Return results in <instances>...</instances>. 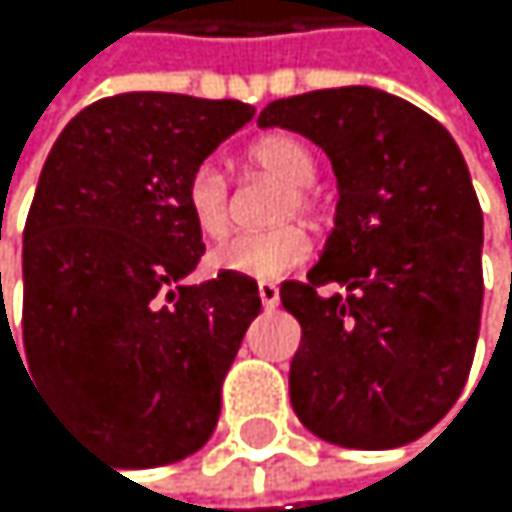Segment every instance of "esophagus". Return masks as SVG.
Wrapping results in <instances>:
<instances>
[{
	"label": "esophagus",
	"instance_id": "esophagus-1",
	"mask_svg": "<svg viewBox=\"0 0 512 512\" xmlns=\"http://www.w3.org/2000/svg\"><path fill=\"white\" fill-rule=\"evenodd\" d=\"M258 298H261L264 310H276V304H279V288L273 282H258Z\"/></svg>",
	"mask_w": 512,
	"mask_h": 512
}]
</instances>
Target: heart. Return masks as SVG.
<instances>
[{"mask_svg": "<svg viewBox=\"0 0 512 512\" xmlns=\"http://www.w3.org/2000/svg\"><path fill=\"white\" fill-rule=\"evenodd\" d=\"M248 162L264 171L267 178L285 184V196L279 205V218H313L316 196L310 184L316 178V156L313 150L294 134H267L248 147ZM187 211L202 236L221 239L230 230V184L224 171L214 162H202L193 168L187 190ZM313 242L304 227H276L267 233H239L221 242L211 251V264L227 273L251 276V279H279L301 264L310 261Z\"/></svg>", "mask_w": 512, "mask_h": 512, "instance_id": "heart-1", "label": "heart"}]
</instances>
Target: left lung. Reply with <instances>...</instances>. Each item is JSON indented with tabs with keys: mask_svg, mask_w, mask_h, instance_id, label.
Here are the masks:
<instances>
[{
	"mask_svg": "<svg viewBox=\"0 0 512 512\" xmlns=\"http://www.w3.org/2000/svg\"><path fill=\"white\" fill-rule=\"evenodd\" d=\"M258 125L310 137L341 193L319 264L279 288L301 322L294 415L344 448L424 436L467 384L482 316V208L458 144L365 85L273 101Z\"/></svg>",
	"mask_w": 512,
	"mask_h": 512,
	"instance_id": "8db88e82",
	"label": "left lung"
}]
</instances>
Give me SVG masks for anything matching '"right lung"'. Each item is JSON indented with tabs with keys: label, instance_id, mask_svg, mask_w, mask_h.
Instances as JSON below:
<instances>
[{
	"label": "right lung",
	"instance_id": "add662e5",
	"mask_svg": "<svg viewBox=\"0 0 512 512\" xmlns=\"http://www.w3.org/2000/svg\"><path fill=\"white\" fill-rule=\"evenodd\" d=\"M254 110L128 91L57 137L24 227V350L33 378L131 467L199 451L221 384L261 313L258 282L184 279L202 258L187 181Z\"/></svg>",
	"mask_w": 512,
	"mask_h": 512
}]
</instances>
